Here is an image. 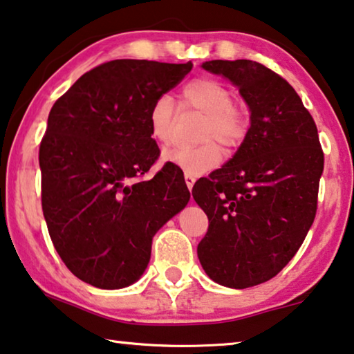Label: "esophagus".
<instances>
[{"label":"esophagus","mask_w":354,"mask_h":354,"mask_svg":"<svg viewBox=\"0 0 354 354\" xmlns=\"http://www.w3.org/2000/svg\"><path fill=\"white\" fill-rule=\"evenodd\" d=\"M194 182H196L194 176H192V174H185V183H187V187H188L189 192H192Z\"/></svg>","instance_id":"1"}]
</instances>
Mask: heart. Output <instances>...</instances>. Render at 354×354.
I'll list each match as a JSON object with an SVG mask.
<instances>
[{
	"instance_id": "1",
	"label": "heart",
	"mask_w": 354,
	"mask_h": 354,
	"mask_svg": "<svg viewBox=\"0 0 354 354\" xmlns=\"http://www.w3.org/2000/svg\"><path fill=\"white\" fill-rule=\"evenodd\" d=\"M182 104L205 113L201 128L198 147H177L165 150V161L180 167L192 176L215 169L221 161L223 149L232 150L242 144L248 133V113L237 102H232V91L225 84L210 77H196L182 88ZM174 102L162 95L151 102L149 111V128L151 139L158 144H169L174 123Z\"/></svg>"
}]
</instances>
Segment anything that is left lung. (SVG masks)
I'll list each match as a JSON object with an SVG mask.
<instances>
[{
    "mask_svg": "<svg viewBox=\"0 0 354 354\" xmlns=\"http://www.w3.org/2000/svg\"><path fill=\"white\" fill-rule=\"evenodd\" d=\"M203 68L230 79L252 112L232 158L193 187L209 218L201 266L216 283L243 290L275 277L302 245L317 215L324 153L312 115L281 75L252 59Z\"/></svg>",
    "mask_w": 354,
    "mask_h": 354,
    "instance_id": "left-lung-1",
    "label": "left lung"
}]
</instances>
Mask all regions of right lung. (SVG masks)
<instances>
[{"label":"right lung","mask_w":354,"mask_h":354,"mask_svg":"<svg viewBox=\"0 0 354 354\" xmlns=\"http://www.w3.org/2000/svg\"><path fill=\"white\" fill-rule=\"evenodd\" d=\"M113 59L85 73L48 113L39 147L41 199L53 247L85 283L118 290L150 261L151 239L189 201L180 167L158 160L149 111L192 71Z\"/></svg>","instance_id":"right-lung-1"}]
</instances>
